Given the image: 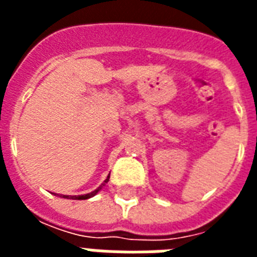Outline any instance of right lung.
Masks as SVG:
<instances>
[{
    "label": "right lung",
    "mask_w": 257,
    "mask_h": 257,
    "mask_svg": "<svg viewBox=\"0 0 257 257\" xmlns=\"http://www.w3.org/2000/svg\"><path fill=\"white\" fill-rule=\"evenodd\" d=\"M109 181V176L108 177H106V179H105V181L102 184H101L100 187L97 188V189H94V191L93 192H90V193H86V195H81V196H66V195H60V197H65V199H72V200H86V199H89V197H93V196L94 195H97V193H98V192L101 191V189H102V187H104L105 184L108 183ZM54 195H56V193H54ZM58 195V193H57Z\"/></svg>",
    "instance_id": "1"
}]
</instances>
